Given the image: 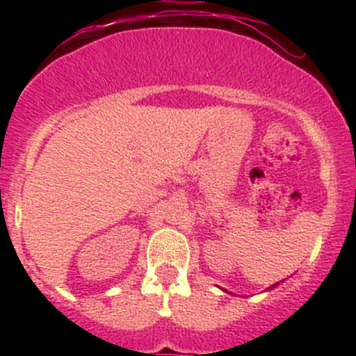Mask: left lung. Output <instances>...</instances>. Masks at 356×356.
<instances>
[{"mask_svg": "<svg viewBox=\"0 0 356 356\" xmlns=\"http://www.w3.org/2000/svg\"><path fill=\"white\" fill-rule=\"evenodd\" d=\"M277 284H280V283H276V284H271V286H269V288L268 289H273V288H276V286ZM224 291H226V289H224Z\"/></svg>", "mask_w": 356, "mask_h": 356, "instance_id": "left-lung-1", "label": "left lung"}]
</instances>
